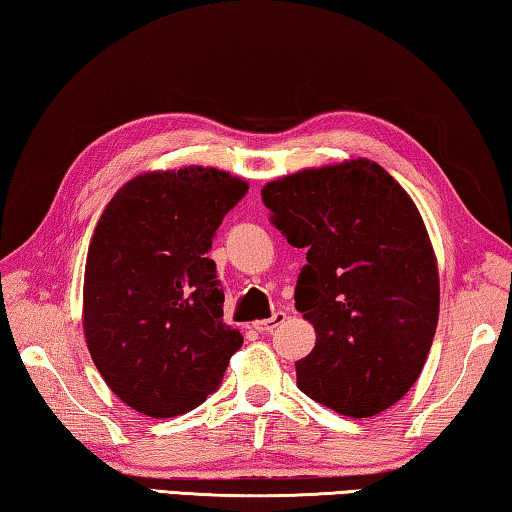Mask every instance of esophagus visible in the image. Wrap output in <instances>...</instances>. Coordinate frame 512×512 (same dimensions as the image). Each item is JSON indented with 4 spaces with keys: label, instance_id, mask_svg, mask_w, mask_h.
Listing matches in <instances>:
<instances>
[{
    "label": "esophagus",
    "instance_id": "1",
    "mask_svg": "<svg viewBox=\"0 0 512 512\" xmlns=\"http://www.w3.org/2000/svg\"><path fill=\"white\" fill-rule=\"evenodd\" d=\"M285 317H288V315H285V312H274V315L270 317V319H263V321H256V324H254V328L258 330V333H272V330L274 328H279L281 324H283V321H285Z\"/></svg>",
    "mask_w": 512,
    "mask_h": 512
}]
</instances>
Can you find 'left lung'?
<instances>
[{
	"mask_svg": "<svg viewBox=\"0 0 512 512\" xmlns=\"http://www.w3.org/2000/svg\"><path fill=\"white\" fill-rule=\"evenodd\" d=\"M272 224L306 249L294 306L317 342L297 384L337 414L369 418L414 387L438 324L436 256L416 204L371 159L263 186Z\"/></svg>",
	"mask_w": 512,
	"mask_h": 512,
	"instance_id": "8db88e82",
	"label": "left lung"
}]
</instances>
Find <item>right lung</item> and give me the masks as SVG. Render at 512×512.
I'll return each mask as SVG.
<instances>
[{
    "label": "right lung",
    "instance_id": "obj_1",
    "mask_svg": "<svg viewBox=\"0 0 512 512\" xmlns=\"http://www.w3.org/2000/svg\"><path fill=\"white\" fill-rule=\"evenodd\" d=\"M249 184L218 168L143 173L105 206L87 251L83 328L116 396L150 418L200 407L242 335L222 321L209 249Z\"/></svg>",
    "mask_w": 512,
    "mask_h": 512
}]
</instances>
